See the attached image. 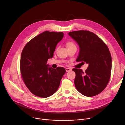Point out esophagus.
<instances>
[{"instance_id": "esophagus-1", "label": "esophagus", "mask_w": 125, "mask_h": 125, "mask_svg": "<svg viewBox=\"0 0 125 125\" xmlns=\"http://www.w3.org/2000/svg\"><path fill=\"white\" fill-rule=\"evenodd\" d=\"M72 71V69L70 68H66V72H69L70 71Z\"/></svg>"}]
</instances>
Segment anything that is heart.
Here are the masks:
<instances>
[{"instance_id":"obj_1","label":"heart","mask_w":125,"mask_h":125,"mask_svg":"<svg viewBox=\"0 0 125 125\" xmlns=\"http://www.w3.org/2000/svg\"><path fill=\"white\" fill-rule=\"evenodd\" d=\"M66 44V46L67 49H68V48H70V47H73V46H76L75 44V43H74L73 42H70V41H68V42H66V44ZM57 50H58V48H57L56 49L55 51H57Z\"/></svg>"}]
</instances>
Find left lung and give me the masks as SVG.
Masks as SVG:
<instances>
[{"mask_svg": "<svg viewBox=\"0 0 125 125\" xmlns=\"http://www.w3.org/2000/svg\"><path fill=\"white\" fill-rule=\"evenodd\" d=\"M68 34L80 47L76 61L88 64L85 72L81 69H73L76 73L75 86L84 96L96 95L104 90L110 80L112 58L109 48L100 38L91 31L82 30L69 32Z\"/></svg>", "mask_w": 125, "mask_h": 125, "instance_id": "obj_1", "label": "left lung"}]
</instances>
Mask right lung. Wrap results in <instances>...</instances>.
Instances as JSON below:
<instances>
[{
  "label": "right lung",
  "mask_w": 125,
  "mask_h": 125,
  "mask_svg": "<svg viewBox=\"0 0 125 125\" xmlns=\"http://www.w3.org/2000/svg\"><path fill=\"white\" fill-rule=\"evenodd\" d=\"M64 37L62 32L44 31L34 37L23 48L20 60L21 77L29 91L37 96L46 98L58 90L66 70L46 64L53 56L57 44Z\"/></svg>",
  "instance_id": "obj_1"
}]
</instances>
